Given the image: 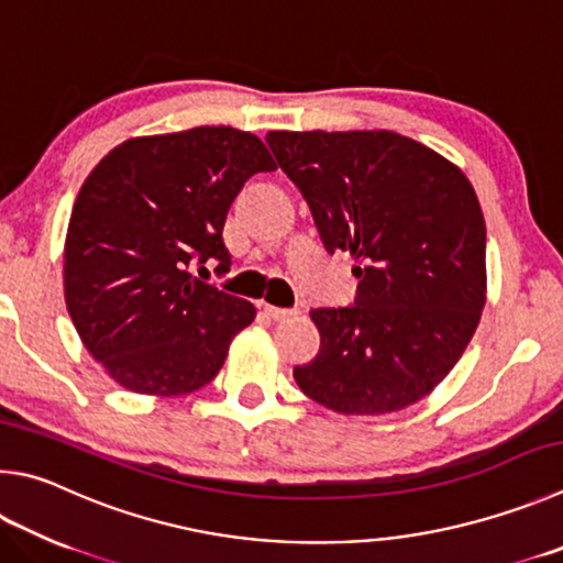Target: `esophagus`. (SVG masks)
Listing matches in <instances>:
<instances>
[{"mask_svg":"<svg viewBox=\"0 0 563 563\" xmlns=\"http://www.w3.org/2000/svg\"><path fill=\"white\" fill-rule=\"evenodd\" d=\"M263 312L271 317V320H288V317L298 314V310H288V308H275V305L263 302Z\"/></svg>","mask_w":563,"mask_h":563,"instance_id":"esophagus-1","label":"esophagus"}]
</instances>
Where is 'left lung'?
<instances>
[{
  "label": "left lung",
  "instance_id": "1",
  "mask_svg": "<svg viewBox=\"0 0 563 563\" xmlns=\"http://www.w3.org/2000/svg\"><path fill=\"white\" fill-rule=\"evenodd\" d=\"M327 253L356 261L350 308L310 312L320 352L300 391L344 416L421 401L473 340L487 300L485 217L463 169L394 130H271Z\"/></svg>",
  "mask_w": 563,
  "mask_h": 563
}]
</instances>
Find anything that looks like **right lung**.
I'll list each match as a JSON object with an SVG mask.
<instances>
[{
  "instance_id": "1",
  "label": "right lung",
  "mask_w": 563,
  "mask_h": 563,
  "mask_svg": "<svg viewBox=\"0 0 563 563\" xmlns=\"http://www.w3.org/2000/svg\"><path fill=\"white\" fill-rule=\"evenodd\" d=\"M273 169L261 137L227 125L130 137L93 167L70 211L64 295L112 382L175 398L219 374L255 308L194 280L189 263L229 271L227 213L243 184Z\"/></svg>"
}]
</instances>
